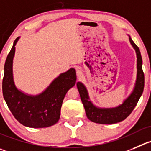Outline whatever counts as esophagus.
I'll list each match as a JSON object with an SVG mask.
<instances>
[{
	"mask_svg": "<svg viewBox=\"0 0 151 151\" xmlns=\"http://www.w3.org/2000/svg\"><path fill=\"white\" fill-rule=\"evenodd\" d=\"M77 75L78 77H81L83 76V72L80 70H77Z\"/></svg>",
	"mask_w": 151,
	"mask_h": 151,
	"instance_id": "esophagus-1",
	"label": "esophagus"
}]
</instances>
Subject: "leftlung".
<instances>
[{
	"label": "left lung",
	"instance_id": "1",
	"mask_svg": "<svg viewBox=\"0 0 151 151\" xmlns=\"http://www.w3.org/2000/svg\"><path fill=\"white\" fill-rule=\"evenodd\" d=\"M131 45L136 50L137 55V79L136 86L132 94L124 101L121 106L112 109H100L93 105L89 101L88 91L84 85L78 82L77 88L80 93V98L85 108L87 118L91 122L103 124H112L124 121L127 118L137 104L141 95H142L145 86V74L142 70V59L140 50L138 46L129 37Z\"/></svg>",
	"mask_w": 151,
	"mask_h": 151
}]
</instances>
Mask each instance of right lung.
Returning <instances> with one entry per match:
<instances>
[{"mask_svg":"<svg viewBox=\"0 0 151 151\" xmlns=\"http://www.w3.org/2000/svg\"><path fill=\"white\" fill-rule=\"evenodd\" d=\"M13 43L8 54L2 82L4 98L15 118L24 126L42 128L52 126L58 122L63 99L66 93L76 83V71L69 69L53 80L45 91L36 96H29L17 89L12 77V60L15 45Z\"/></svg>","mask_w":151,"mask_h":151,"instance_id":"add662e5","label":"right lung"}]
</instances>
